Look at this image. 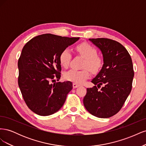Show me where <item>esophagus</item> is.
I'll list each match as a JSON object with an SVG mask.
<instances>
[{
	"label": "esophagus",
	"instance_id": "1",
	"mask_svg": "<svg viewBox=\"0 0 146 146\" xmlns=\"http://www.w3.org/2000/svg\"><path fill=\"white\" fill-rule=\"evenodd\" d=\"M72 86H73V88H77V87H78V86H80V85H77V84L75 83H74L72 84Z\"/></svg>",
	"mask_w": 146,
	"mask_h": 146
}]
</instances>
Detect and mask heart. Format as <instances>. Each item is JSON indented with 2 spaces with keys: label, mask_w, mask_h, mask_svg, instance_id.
Listing matches in <instances>:
<instances>
[{
  "label": "heart",
  "mask_w": 146,
  "mask_h": 146,
  "mask_svg": "<svg viewBox=\"0 0 146 146\" xmlns=\"http://www.w3.org/2000/svg\"><path fill=\"white\" fill-rule=\"evenodd\" d=\"M77 50L82 56L85 58L83 64L85 69L78 70L70 69L64 74V78L70 82L76 84H82L86 79L89 78L91 74L90 70L92 72L96 73L99 72L102 66V61L98 55V52L96 48L86 42L79 44L77 46ZM72 58L71 52L69 48H66L61 51L59 56L60 63L64 68H67ZM88 68V69L87 68Z\"/></svg>",
  "instance_id": "1"
}]
</instances>
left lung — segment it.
Here are the masks:
<instances>
[{"label":"left lung","instance_id":"obj_1","mask_svg":"<svg viewBox=\"0 0 146 146\" xmlns=\"http://www.w3.org/2000/svg\"><path fill=\"white\" fill-rule=\"evenodd\" d=\"M100 48L104 64L87 88L83 99L85 108L92 115L108 118L117 113L130 94L134 77L131 58L121 43L108 38L89 39Z\"/></svg>","mask_w":146,"mask_h":146}]
</instances>
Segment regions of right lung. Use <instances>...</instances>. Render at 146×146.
<instances>
[{"mask_svg": "<svg viewBox=\"0 0 146 146\" xmlns=\"http://www.w3.org/2000/svg\"><path fill=\"white\" fill-rule=\"evenodd\" d=\"M79 38L47 33L32 38L24 46L17 63L18 85L26 105L35 113L48 116L62 107L72 84L50 81L60 78V53Z\"/></svg>", "mask_w": 146, "mask_h": 146, "instance_id": "1", "label": "right lung"}]
</instances>
